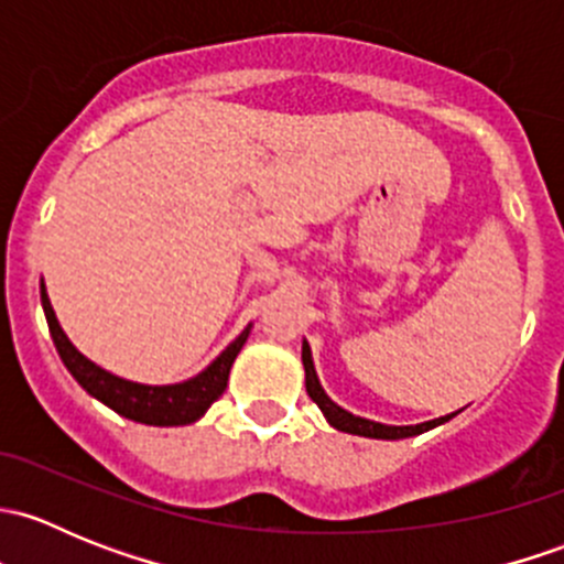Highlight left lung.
Segmentation results:
<instances>
[{"instance_id":"left-lung-1","label":"left lung","mask_w":564,"mask_h":564,"mask_svg":"<svg viewBox=\"0 0 564 564\" xmlns=\"http://www.w3.org/2000/svg\"><path fill=\"white\" fill-rule=\"evenodd\" d=\"M303 368H305V390H308L311 401L322 409V414L327 417V423L333 429L344 431V434H355V436H368V440H409V436H417L425 434V431L436 429V425L447 423L453 414H445V417H436L429 420V423H417V425H384L377 423V420H366V417H357V414L346 412L344 406L333 401L322 388L316 377V368H314V357H311V346L308 340H303Z\"/></svg>"}]
</instances>
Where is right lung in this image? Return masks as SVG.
Here are the masks:
<instances>
[{"label": "right lung", "instance_id": "1", "mask_svg": "<svg viewBox=\"0 0 564 564\" xmlns=\"http://www.w3.org/2000/svg\"><path fill=\"white\" fill-rule=\"evenodd\" d=\"M40 303H43L45 322H48L51 338H54L56 351H59L62 362H65L67 371L73 373L78 384L89 392L93 398H98L100 403H106L108 409H113L122 417L135 420V423L144 425H191L198 417H204L209 406L224 395L226 382H229V371L235 366L237 355L246 346L250 327L248 324L202 373H196L187 382L176 384H141L130 382V379L113 377L106 368L95 366L89 357H84L76 346L70 344V338L65 335V329L56 322L54 308H51V300L45 294V283H40Z\"/></svg>", "mask_w": 564, "mask_h": 564}]
</instances>
